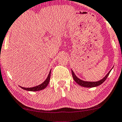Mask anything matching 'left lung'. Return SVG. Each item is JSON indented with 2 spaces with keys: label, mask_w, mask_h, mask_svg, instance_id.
<instances>
[{
  "label": "left lung",
  "mask_w": 122,
  "mask_h": 122,
  "mask_svg": "<svg viewBox=\"0 0 122 122\" xmlns=\"http://www.w3.org/2000/svg\"><path fill=\"white\" fill-rule=\"evenodd\" d=\"M71 71H72V74L73 78V80L75 81V82H76L77 83H78L79 85H80L81 86H82L84 87H88H88H97L98 86L101 85V84L103 83V82L106 81V79H107V78L108 77V76L109 73L111 72V70L109 71V72L107 73V75H106L103 78H102L101 80L98 81H97V82H88V81H82L81 80H80V79H79L75 75V73L73 72L72 70H71Z\"/></svg>",
  "instance_id": "1"
}]
</instances>
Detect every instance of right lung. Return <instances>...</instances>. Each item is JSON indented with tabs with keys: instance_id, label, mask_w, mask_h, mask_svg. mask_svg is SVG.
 Wrapping results in <instances>:
<instances>
[{
	"instance_id": "right-lung-1",
	"label": "right lung",
	"mask_w": 122,
	"mask_h": 122,
	"mask_svg": "<svg viewBox=\"0 0 122 122\" xmlns=\"http://www.w3.org/2000/svg\"><path fill=\"white\" fill-rule=\"evenodd\" d=\"M50 76H51V70L50 71L49 74L48 75L47 78H46V80L43 83L41 84V85L37 86L34 87H30V88H25V87H23L21 86L20 87H21V88H23V90L29 91H38L44 90V88H45L46 87H47V86L49 83L50 80Z\"/></svg>"
}]
</instances>
